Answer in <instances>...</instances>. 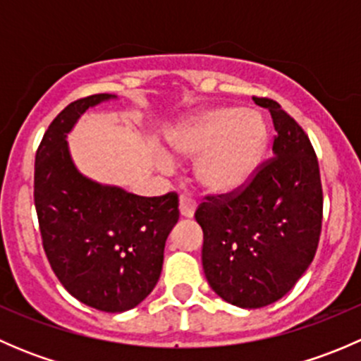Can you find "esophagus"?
Instances as JSON below:
<instances>
[{"label": "esophagus", "instance_id": "esophagus-1", "mask_svg": "<svg viewBox=\"0 0 361 361\" xmlns=\"http://www.w3.org/2000/svg\"><path fill=\"white\" fill-rule=\"evenodd\" d=\"M180 213H181V216H185V218L194 216L195 202L192 201L190 197H187V195H181L180 197Z\"/></svg>", "mask_w": 361, "mask_h": 361}]
</instances>
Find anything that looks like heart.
<instances>
[{
  "label": "heart",
  "instance_id": "b5f03b06",
  "mask_svg": "<svg viewBox=\"0 0 361 361\" xmlns=\"http://www.w3.org/2000/svg\"><path fill=\"white\" fill-rule=\"evenodd\" d=\"M265 141L267 130L262 116L235 108L199 113L167 134V147L174 154L201 157L195 167L197 183L216 195L238 192L248 183Z\"/></svg>",
  "mask_w": 361,
  "mask_h": 361
}]
</instances>
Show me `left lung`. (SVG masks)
I'll list each match as a JSON object with an SVG mask.
<instances>
[{
    "instance_id": "left-lung-1",
    "label": "left lung",
    "mask_w": 361,
    "mask_h": 361,
    "mask_svg": "<svg viewBox=\"0 0 361 361\" xmlns=\"http://www.w3.org/2000/svg\"><path fill=\"white\" fill-rule=\"evenodd\" d=\"M253 101L271 111L274 157L241 190L206 195L195 211L207 283L243 309L265 307L293 288L314 258L323 220L319 166L307 134L279 103Z\"/></svg>"
}]
</instances>
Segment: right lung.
<instances>
[{"instance_id":"add662e5","label":"right lung","mask_w":361,"mask_h":361,"mask_svg":"<svg viewBox=\"0 0 361 361\" xmlns=\"http://www.w3.org/2000/svg\"><path fill=\"white\" fill-rule=\"evenodd\" d=\"M113 97H82L52 120L36 152L35 206L43 250L64 288L97 311L123 312L157 285L180 209L176 192L141 197L96 183L73 164L66 134L83 111Z\"/></svg>"}]
</instances>
